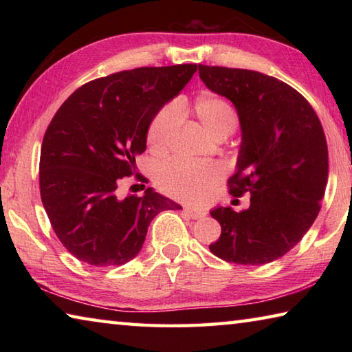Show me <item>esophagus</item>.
<instances>
[{"instance_id": "34e87169", "label": "esophagus", "mask_w": 352, "mask_h": 352, "mask_svg": "<svg viewBox=\"0 0 352 352\" xmlns=\"http://www.w3.org/2000/svg\"><path fill=\"white\" fill-rule=\"evenodd\" d=\"M184 212H186L190 219H200V217H204V216H205V212H204V211H200V210H194V208H189V206L184 208Z\"/></svg>"}]
</instances>
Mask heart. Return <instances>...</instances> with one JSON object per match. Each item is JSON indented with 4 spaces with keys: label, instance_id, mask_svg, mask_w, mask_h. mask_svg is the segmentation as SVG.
Returning a JSON list of instances; mask_svg holds the SVG:
<instances>
[{
    "label": "heart",
    "instance_id": "1",
    "mask_svg": "<svg viewBox=\"0 0 352 352\" xmlns=\"http://www.w3.org/2000/svg\"><path fill=\"white\" fill-rule=\"evenodd\" d=\"M192 115L214 140L226 138L237 124L233 107L223 98L212 93H201L190 105L178 100L175 107L166 105L148 124L147 144L155 153H163L169 147L178 127V116ZM223 178L220 164L194 166L172 162L157 174V183L163 192L178 200L200 204L210 195L214 186Z\"/></svg>",
    "mask_w": 352,
    "mask_h": 352
}]
</instances>
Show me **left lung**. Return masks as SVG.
I'll return each mask as SVG.
<instances>
[{"label":"left lung","mask_w":352,"mask_h":352,"mask_svg":"<svg viewBox=\"0 0 352 352\" xmlns=\"http://www.w3.org/2000/svg\"><path fill=\"white\" fill-rule=\"evenodd\" d=\"M199 74L237 111L242 141L230 194L252 195L241 212L210 211L222 226L210 250L234 264H269L301 241L320 212L329 169L323 127L311 104L275 77L206 65Z\"/></svg>","instance_id":"obj_1"}]
</instances>
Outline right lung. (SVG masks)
Listing matches in <instances>:
<instances>
[{"instance_id":"1","label":"right lung","mask_w":352,"mask_h":352,"mask_svg":"<svg viewBox=\"0 0 352 352\" xmlns=\"http://www.w3.org/2000/svg\"><path fill=\"white\" fill-rule=\"evenodd\" d=\"M195 71V63H183L100 77L77 88L52 118L40 152L41 201L54 233L79 261L126 264L158 212L182 210L153 188L126 199L116 189L136 172L153 116Z\"/></svg>"}]
</instances>
